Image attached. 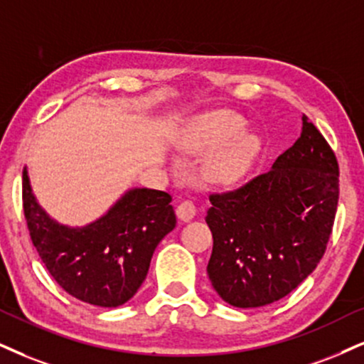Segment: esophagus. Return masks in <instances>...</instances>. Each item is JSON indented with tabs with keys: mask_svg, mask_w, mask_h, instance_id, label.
Returning <instances> with one entry per match:
<instances>
[{
	"mask_svg": "<svg viewBox=\"0 0 364 364\" xmlns=\"http://www.w3.org/2000/svg\"><path fill=\"white\" fill-rule=\"evenodd\" d=\"M196 213H197L196 204L192 203V200H182V203L178 204V208H177V218L181 219V221H183V223H187V221H191V219H194Z\"/></svg>",
	"mask_w": 364,
	"mask_h": 364,
	"instance_id": "1",
	"label": "esophagus"
}]
</instances>
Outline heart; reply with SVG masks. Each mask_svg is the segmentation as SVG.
Masks as SVG:
<instances>
[{
  "mask_svg": "<svg viewBox=\"0 0 364 364\" xmlns=\"http://www.w3.org/2000/svg\"><path fill=\"white\" fill-rule=\"evenodd\" d=\"M245 121L231 111H216L199 118L178 138L182 150L192 155L218 151L205 165V173L216 183H235L253 167L262 150V141L251 133L241 134Z\"/></svg>",
  "mask_w": 364,
  "mask_h": 364,
  "instance_id": "b5f03b06",
  "label": "heart"
}]
</instances>
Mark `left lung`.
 I'll list each match as a JSON object with an SVG mask.
<instances>
[{
	"label": "left lung",
	"instance_id": "obj_1",
	"mask_svg": "<svg viewBox=\"0 0 364 364\" xmlns=\"http://www.w3.org/2000/svg\"><path fill=\"white\" fill-rule=\"evenodd\" d=\"M339 199L338 160L307 116L267 173L209 197L208 275L224 302L263 307L297 289L321 262Z\"/></svg>",
	"mask_w": 364,
	"mask_h": 364
}]
</instances>
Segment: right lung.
<instances>
[{
  "label": "right lung",
  "mask_w": 364,
  "mask_h": 364,
  "mask_svg": "<svg viewBox=\"0 0 364 364\" xmlns=\"http://www.w3.org/2000/svg\"><path fill=\"white\" fill-rule=\"evenodd\" d=\"M172 197L133 187L86 226H67L38 204L26 167L23 210L40 258L53 280L73 297L100 307H119L146 278L154 251L173 230Z\"/></svg>",
  "instance_id": "1"
}]
</instances>
